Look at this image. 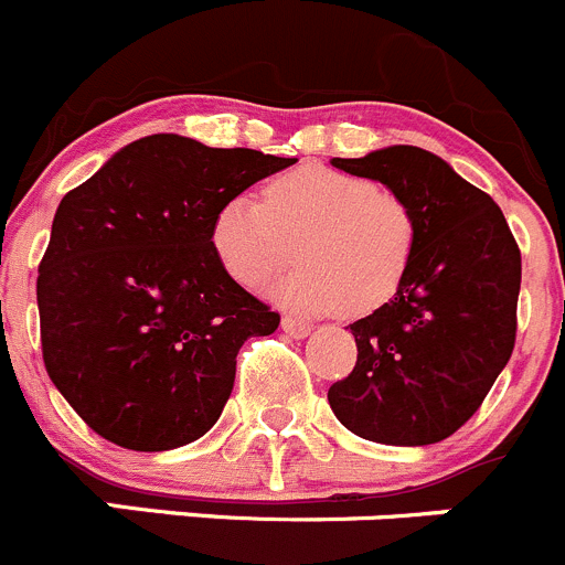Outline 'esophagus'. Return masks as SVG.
<instances>
[{"instance_id":"34e87169","label":"esophagus","mask_w":565,"mask_h":565,"mask_svg":"<svg viewBox=\"0 0 565 565\" xmlns=\"http://www.w3.org/2000/svg\"><path fill=\"white\" fill-rule=\"evenodd\" d=\"M281 329H284V334L292 337V340H303V337L312 334V326L303 323V320H295V318H284Z\"/></svg>"}]
</instances>
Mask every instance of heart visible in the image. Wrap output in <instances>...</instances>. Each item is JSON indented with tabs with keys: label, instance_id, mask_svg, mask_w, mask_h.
I'll return each mask as SVG.
<instances>
[{
	"label": "heart",
	"instance_id": "heart-1",
	"mask_svg": "<svg viewBox=\"0 0 565 565\" xmlns=\"http://www.w3.org/2000/svg\"><path fill=\"white\" fill-rule=\"evenodd\" d=\"M209 239L242 287L276 276L295 253L300 265L267 287L289 312L340 309L362 318L384 307L407 278L418 220L407 200L367 178L309 163L273 178L262 203L247 194L225 200L211 217Z\"/></svg>",
	"mask_w": 565,
	"mask_h": 565
}]
</instances>
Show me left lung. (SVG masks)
<instances>
[{
  "label": "left lung",
  "instance_id": "8db88e82",
  "mask_svg": "<svg viewBox=\"0 0 565 565\" xmlns=\"http://www.w3.org/2000/svg\"><path fill=\"white\" fill-rule=\"evenodd\" d=\"M331 167L409 203L418 245L390 303L351 323L356 367L329 387L337 420L384 446H429L479 409L515 345L521 253L502 209L413 145Z\"/></svg>",
  "mask_w": 565,
  "mask_h": 565
}]
</instances>
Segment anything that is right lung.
Returning a JSON list of instances; mask_svg holds the SVG:
<instances>
[{
    "label": "right lung",
    "mask_w": 565,
    "mask_h": 565,
    "mask_svg": "<svg viewBox=\"0 0 565 565\" xmlns=\"http://www.w3.org/2000/svg\"><path fill=\"white\" fill-rule=\"evenodd\" d=\"M292 163L156 134L61 200L35 287L44 365L105 440L170 451L217 424L242 342L281 318L223 270L211 217Z\"/></svg>",
    "instance_id": "1"
}]
</instances>
